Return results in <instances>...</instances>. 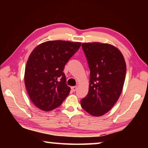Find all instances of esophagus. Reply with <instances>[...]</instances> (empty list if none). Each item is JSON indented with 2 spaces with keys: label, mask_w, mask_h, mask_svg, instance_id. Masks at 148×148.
Wrapping results in <instances>:
<instances>
[{
  "label": "esophagus",
  "mask_w": 148,
  "mask_h": 148,
  "mask_svg": "<svg viewBox=\"0 0 148 148\" xmlns=\"http://www.w3.org/2000/svg\"><path fill=\"white\" fill-rule=\"evenodd\" d=\"M71 89H72V91L75 92V91H76V89H77V87L76 86H72V87H71Z\"/></svg>",
  "instance_id": "34e87169"
}]
</instances>
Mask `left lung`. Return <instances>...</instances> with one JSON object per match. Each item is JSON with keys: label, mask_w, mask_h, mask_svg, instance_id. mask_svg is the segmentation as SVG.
Instances as JSON below:
<instances>
[{"label": "left lung", "mask_w": 148, "mask_h": 148, "mask_svg": "<svg viewBox=\"0 0 148 148\" xmlns=\"http://www.w3.org/2000/svg\"><path fill=\"white\" fill-rule=\"evenodd\" d=\"M90 70L89 92L81 100L85 111L103 116L119 99L123 87L126 63L121 52L109 44L92 42L82 45Z\"/></svg>", "instance_id": "8db88e82"}]
</instances>
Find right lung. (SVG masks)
<instances>
[{"mask_svg":"<svg viewBox=\"0 0 148 148\" xmlns=\"http://www.w3.org/2000/svg\"><path fill=\"white\" fill-rule=\"evenodd\" d=\"M81 44L47 41L31 52L25 71V85L30 99L39 109L51 111L59 107L69 95L71 88L66 84L64 67Z\"/></svg>","mask_w":148,"mask_h":148,"instance_id":"1","label":"right lung"}]
</instances>
